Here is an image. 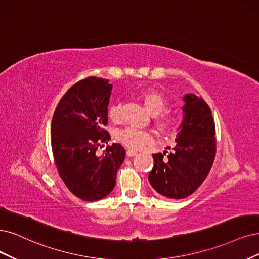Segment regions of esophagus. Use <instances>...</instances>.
<instances>
[{
    "label": "esophagus",
    "instance_id": "obj_1",
    "mask_svg": "<svg viewBox=\"0 0 259 259\" xmlns=\"http://www.w3.org/2000/svg\"><path fill=\"white\" fill-rule=\"evenodd\" d=\"M136 155H138V151H136L135 149H128L127 150V156L128 157H133V156H136Z\"/></svg>",
    "mask_w": 259,
    "mask_h": 259
}]
</instances>
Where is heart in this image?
Listing matches in <instances>:
<instances>
[{
  "label": "heart",
  "mask_w": 259,
  "mask_h": 259,
  "mask_svg": "<svg viewBox=\"0 0 259 259\" xmlns=\"http://www.w3.org/2000/svg\"><path fill=\"white\" fill-rule=\"evenodd\" d=\"M140 100L144 103L148 112L154 115L155 126L163 133L174 130L178 124L176 115L169 112H163L167 107V101L161 93L154 90H146L139 93ZM109 118L113 122H119L121 120V108L119 104H113L110 107ZM116 138L123 145L132 149H141L155 141L152 133L146 130H140L137 128L128 127L117 131Z\"/></svg>",
  "instance_id": "1"
}]
</instances>
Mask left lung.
<instances>
[{"label": "left lung", "instance_id": "left-lung-1", "mask_svg": "<svg viewBox=\"0 0 259 259\" xmlns=\"http://www.w3.org/2000/svg\"><path fill=\"white\" fill-rule=\"evenodd\" d=\"M184 120L174 150L154 154V167L148 180L157 192L180 199L192 194L203 184L213 164L217 140L211 110L194 94L184 97Z\"/></svg>", "mask_w": 259, "mask_h": 259}]
</instances>
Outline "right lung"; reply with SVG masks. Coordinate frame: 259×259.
<instances>
[{"label":"right lung","instance_id":"add662e5","mask_svg":"<svg viewBox=\"0 0 259 259\" xmlns=\"http://www.w3.org/2000/svg\"><path fill=\"white\" fill-rule=\"evenodd\" d=\"M111 91L108 80H81L64 94L52 117L54 164L70 192L85 202L111 193L126 155L118 143L108 145L102 156L97 154L102 143L111 139L104 129Z\"/></svg>","mask_w":259,"mask_h":259}]
</instances>
